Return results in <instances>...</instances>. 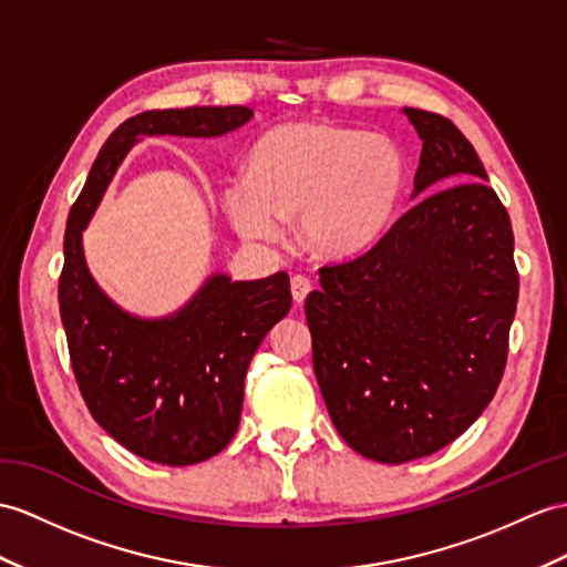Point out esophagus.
I'll list each match as a JSON object with an SVG mask.
<instances>
[{"mask_svg":"<svg viewBox=\"0 0 567 567\" xmlns=\"http://www.w3.org/2000/svg\"><path fill=\"white\" fill-rule=\"evenodd\" d=\"M310 291H312V281L308 279V276H300V274L293 276V279H291V293H293V300L298 302V306L308 298Z\"/></svg>","mask_w":567,"mask_h":567,"instance_id":"esophagus-1","label":"esophagus"}]
</instances>
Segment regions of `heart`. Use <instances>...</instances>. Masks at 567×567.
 Segmentation results:
<instances>
[{
    "instance_id": "obj_1",
    "label": "heart",
    "mask_w": 567,
    "mask_h": 567,
    "mask_svg": "<svg viewBox=\"0 0 567 567\" xmlns=\"http://www.w3.org/2000/svg\"><path fill=\"white\" fill-rule=\"evenodd\" d=\"M406 163L388 134L296 120L261 134L245 177L220 187V206L247 243H276L298 214L310 252L341 257L375 240L402 199Z\"/></svg>"
}]
</instances>
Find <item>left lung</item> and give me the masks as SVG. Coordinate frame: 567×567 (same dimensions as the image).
I'll use <instances>...</instances> for the list:
<instances>
[{
    "instance_id": "obj_1",
    "label": "left lung",
    "mask_w": 567,
    "mask_h": 567,
    "mask_svg": "<svg viewBox=\"0 0 567 567\" xmlns=\"http://www.w3.org/2000/svg\"><path fill=\"white\" fill-rule=\"evenodd\" d=\"M404 115L423 142L413 197L455 185L413 204L370 250L322 267L306 300L331 423L382 464L443 450L491 404L519 293L513 226L474 146L443 115Z\"/></svg>"
}]
</instances>
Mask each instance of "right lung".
Returning <instances> with one entry per match:
<instances>
[{
    "label": "right lung",
    "instance_id": "right-lung-1",
    "mask_svg": "<svg viewBox=\"0 0 567 567\" xmlns=\"http://www.w3.org/2000/svg\"><path fill=\"white\" fill-rule=\"evenodd\" d=\"M250 120L245 105L148 110L124 120L66 218L60 315L81 396L107 435L156 464H197L230 443L247 365L291 310V281L286 271L257 281L214 274L185 308L146 320L115 306L93 281L81 233L140 136H220Z\"/></svg>",
    "mask_w": 567,
    "mask_h": 567
}]
</instances>
